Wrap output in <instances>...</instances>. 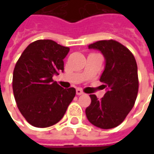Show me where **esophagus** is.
Segmentation results:
<instances>
[{"label": "esophagus", "mask_w": 154, "mask_h": 154, "mask_svg": "<svg viewBox=\"0 0 154 154\" xmlns=\"http://www.w3.org/2000/svg\"><path fill=\"white\" fill-rule=\"evenodd\" d=\"M83 93H84V92H82V90H81L80 88H77V89H76V94H77V95H81V94H83Z\"/></svg>", "instance_id": "34e87169"}]
</instances>
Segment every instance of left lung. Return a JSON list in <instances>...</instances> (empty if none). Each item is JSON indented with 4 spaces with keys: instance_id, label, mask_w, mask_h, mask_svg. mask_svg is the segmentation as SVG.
Masks as SVG:
<instances>
[{
    "instance_id": "obj_1",
    "label": "left lung",
    "mask_w": 154,
    "mask_h": 154,
    "mask_svg": "<svg viewBox=\"0 0 154 154\" xmlns=\"http://www.w3.org/2000/svg\"><path fill=\"white\" fill-rule=\"evenodd\" d=\"M103 54L105 66L100 81L106 88L101 99L91 94V104L86 109L88 121L96 127L109 129L121 124L134 107L139 80L133 54L115 40H101L88 46Z\"/></svg>"
}]
</instances>
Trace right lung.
<instances>
[{
    "instance_id": "obj_1",
    "label": "right lung",
    "mask_w": 154,
    "mask_h": 154,
    "mask_svg": "<svg viewBox=\"0 0 154 154\" xmlns=\"http://www.w3.org/2000/svg\"><path fill=\"white\" fill-rule=\"evenodd\" d=\"M68 47L53 40H37L28 45L15 65L13 91L20 113L31 125L47 128L63 117L76 91L64 89L52 77L64 70Z\"/></svg>"
}]
</instances>
